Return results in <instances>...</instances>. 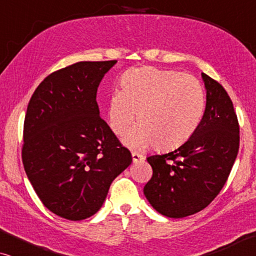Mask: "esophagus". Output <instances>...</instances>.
<instances>
[{
  "label": "esophagus",
  "instance_id": "1",
  "mask_svg": "<svg viewBox=\"0 0 256 256\" xmlns=\"http://www.w3.org/2000/svg\"><path fill=\"white\" fill-rule=\"evenodd\" d=\"M132 162H134V163L144 160V156L141 155V154H138V152H132Z\"/></svg>",
  "mask_w": 256,
  "mask_h": 256
}]
</instances>
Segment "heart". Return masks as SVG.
Segmentation results:
<instances>
[{
    "mask_svg": "<svg viewBox=\"0 0 256 256\" xmlns=\"http://www.w3.org/2000/svg\"><path fill=\"white\" fill-rule=\"evenodd\" d=\"M108 101V124L124 136L135 122L140 124L126 138L129 146L157 149L177 148L200 124L205 110V90L194 76L152 66L129 70Z\"/></svg>",
    "mask_w": 256,
    "mask_h": 256,
    "instance_id": "obj_1",
    "label": "heart"
}]
</instances>
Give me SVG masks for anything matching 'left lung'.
Returning <instances> with one entry per match:
<instances>
[{"instance_id":"obj_1","label":"left lung","mask_w":256,"mask_h":256,"mask_svg":"<svg viewBox=\"0 0 256 256\" xmlns=\"http://www.w3.org/2000/svg\"><path fill=\"white\" fill-rule=\"evenodd\" d=\"M206 107L200 124L184 144L149 156L152 177L143 192L154 208L169 218L204 210L230 176L239 152V122L233 102L218 82L202 73Z\"/></svg>"}]
</instances>
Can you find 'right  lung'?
<instances>
[{
    "label": "right lung",
    "instance_id": "obj_1",
    "mask_svg": "<svg viewBox=\"0 0 256 256\" xmlns=\"http://www.w3.org/2000/svg\"><path fill=\"white\" fill-rule=\"evenodd\" d=\"M116 60L79 62L51 73L28 104L22 160L45 208L82 220L102 206L132 154L100 118L96 92Z\"/></svg>",
    "mask_w": 256,
    "mask_h": 256
}]
</instances>
